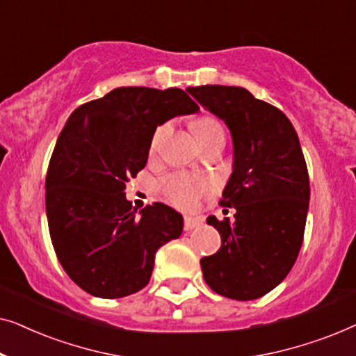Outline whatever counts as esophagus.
I'll list each match as a JSON object with an SVG mask.
<instances>
[{
  "label": "esophagus",
  "instance_id": "1",
  "mask_svg": "<svg viewBox=\"0 0 356 356\" xmlns=\"http://www.w3.org/2000/svg\"><path fill=\"white\" fill-rule=\"evenodd\" d=\"M199 225H201V220H197V218H193V217L184 218V230L186 232H191L193 228H196Z\"/></svg>",
  "mask_w": 356,
  "mask_h": 356
}]
</instances>
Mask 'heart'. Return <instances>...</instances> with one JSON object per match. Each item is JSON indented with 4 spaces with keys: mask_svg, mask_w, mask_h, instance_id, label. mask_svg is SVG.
Returning <instances> with one entry per match:
<instances>
[{
    "mask_svg": "<svg viewBox=\"0 0 356 356\" xmlns=\"http://www.w3.org/2000/svg\"><path fill=\"white\" fill-rule=\"evenodd\" d=\"M170 131H172L170 121L157 126V129L152 134V140H150V149H157L162 139L167 138ZM193 131L202 147L211 143H216V140L225 143V129H223L220 121L213 118V116H199L193 123ZM159 189L163 194V197L168 202H172L173 206L184 209V211H191L197 206L199 199L211 191L212 186L207 179L189 177L186 173H170L160 179Z\"/></svg>",
    "mask_w": 356,
    "mask_h": 356,
    "instance_id": "b5f03b06",
    "label": "heart"
}]
</instances>
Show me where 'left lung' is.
<instances>
[{"label": "left lung", "mask_w": 356, "mask_h": 356, "mask_svg": "<svg viewBox=\"0 0 356 356\" xmlns=\"http://www.w3.org/2000/svg\"><path fill=\"white\" fill-rule=\"evenodd\" d=\"M186 90L225 121L233 138V173L220 206L235 216L207 218L222 246L201 259L204 280L227 298H261L285 279L303 245L309 177L298 136L277 106L243 87Z\"/></svg>", "instance_id": "left-lung-1"}]
</instances>
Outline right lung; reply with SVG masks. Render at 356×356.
I'll return each mask as SVG.
<instances>
[{"label":"right lung","instance_id":"1","mask_svg":"<svg viewBox=\"0 0 356 356\" xmlns=\"http://www.w3.org/2000/svg\"><path fill=\"white\" fill-rule=\"evenodd\" d=\"M199 106L181 89L118 87L72 111L48 163L45 204L56 257L77 286L121 298L149 284L155 252L183 232L162 202L139 213L124 189L147 163L154 131Z\"/></svg>","mask_w":356,"mask_h":356}]
</instances>
